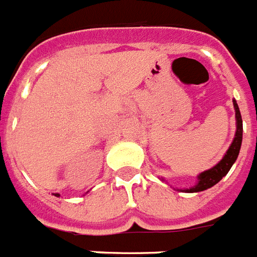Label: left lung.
<instances>
[{
    "mask_svg": "<svg viewBox=\"0 0 257 257\" xmlns=\"http://www.w3.org/2000/svg\"><path fill=\"white\" fill-rule=\"evenodd\" d=\"M234 107H235V116H236V134H235L234 142L231 143L228 151L226 152V155L223 156V159L218 163L215 167H213L209 171L202 172L200 176H198V184H197L194 188H190V189H186L184 192H202V190H206L209 188H211L213 185H215L217 182H219L222 180V177L227 175L230 168L232 167V164L235 163V160L238 159L239 151H240L241 146V138H243V122H241V115L240 111H239L238 103L234 99Z\"/></svg>",
    "mask_w": 257,
    "mask_h": 257,
    "instance_id": "8db88e82",
    "label": "left lung"
}]
</instances>
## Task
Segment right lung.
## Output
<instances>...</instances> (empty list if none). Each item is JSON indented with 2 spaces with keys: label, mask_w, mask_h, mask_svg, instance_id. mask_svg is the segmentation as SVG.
I'll return each mask as SVG.
<instances>
[{
  "label": "right lung",
  "mask_w": 257,
  "mask_h": 257,
  "mask_svg": "<svg viewBox=\"0 0 257 257\" xmlns=\"http://www.w3.org/2000/svg\"><path fill=\"white\" fill-rule=\"evenodd\" d=\"M55 196H56V197H59V194H55Z\"/></svg>",
  "instance_id": "1"
}]
</instances>
